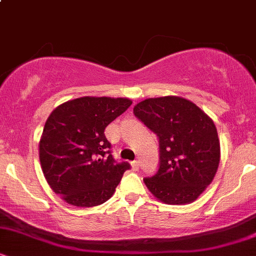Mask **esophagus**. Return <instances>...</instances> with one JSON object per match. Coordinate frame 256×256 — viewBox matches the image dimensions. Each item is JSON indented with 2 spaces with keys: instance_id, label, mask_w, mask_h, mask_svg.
<instances>
[{
  "instance_id": "34e87169",
  "label": "esophagus",
  "mask_w": 256,
  "mask_h": 256,
  "mask_svg": "<svg viewBox=\"0 0 256 256\" xmlns=\"http://www.w3.org/2000/svg\"><path fill=\"white\" fill-rule=\"evenodd\" d=\"M131 165H132V167H134V170H138V168H140V161H138V160H134V161H132V162H131Z\"/></svg>"
}]
</instances>
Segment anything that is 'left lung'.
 I'll use <instances>...</instances> for the list:
<instances>
[{
  "mask_svg": "<svg viewBox=\"0 0 256 256\" xmlns=\"http://www.w3.org/2000/svg\"><path fill=\"white\" fill-rule=\"evenodd\" d=\"M134 114L158 140V170L143 179L152 195L168 204L196 200L218 170L220 144L212 119L192 102L176 96L148 98Z\"/></svg>",
  "mask_w": 256,
  "mask_h": 256,
  "instance_id": "8db88e82",
  "label": "left lung"
}]
</instances>
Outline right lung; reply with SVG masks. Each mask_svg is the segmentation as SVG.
<instances>
[{"instance_id": "add662e5", "label": "right lung", "mask_w": 256, "mask_h": 256, "mask_svg": "<svg viewBox=\"0 0 256 256\" xmlns=\"http://www.w3.org/2000/svg\"><path fill=\"white\" fill-rule=\"evenodd\" d=\"M132 104L128 98H80L55 108L40 142L44 177L56 195L77 207H94L112 198L125 171L116 162L104 128Z\"/></svg>"}]
</instances>
